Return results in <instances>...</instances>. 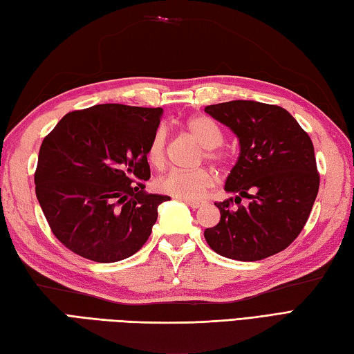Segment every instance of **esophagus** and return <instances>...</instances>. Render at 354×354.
Listing matches in <instances>:
<instances>
[{
    "label": "esophagus",
    "mask_w": 354,
    "mask_h": 354,
    "mask_svg": "<svg viewBox=\"0 0 354 354\" xmlns=\"http://www.w3.org/2000/svg\"><path fill=\"white\" fill-rule=\"evenodd\" d=\"M184 202L189 207H192L193 209H196V208H201L202 205H205L204 201H189V199H184Z\"/></svg>",
    "instance_id": "34e87169"
}]
</instances>
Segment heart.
<instances>
[{"instance_id":"heart-1","label":"heart","mask_w":354,"mask_h":354,"mask_svg":"<svg viewBox=\"0 0 354 354\" xmlns=\"http://www.w3.org/2000/svg\"><path fill=\"white\" fill-rule=\"evenodd\" d=\"M185 129L189 131L202 147H205V158L213 162H222L225 155L219 150L223 140L221 127L207 115H194L185 122ZM165 135L164 127L156 129L147 147L149 162L160 167L165 161ZM213 184V175L207 169L196 170H171L160 176L155 181L158 192L170 194L178 199H198L209 185Z\"/></svg>"}]
</instances>
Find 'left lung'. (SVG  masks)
<instances>
[{
    "mask_svg": "<svg viewBox=\"0 0 354 354\" xmlns=\"http://www.w3.org/2000/svg\"><path fill=\"white\" fill-rule=\"evenodd\" d=\"M207 114L239 138L225 183L237 196L216 202L221 222L207 228L209 248L227 259L257 261L286 250L309 219L319 189L312 140L288 111L254 100L209 104ZM242 197L248 206L232 208Z\"/></svg>",
    "mask_w": 354,
    "mask_h": 354,
    "instance_id": "1",
    "label": "left lung"
}]
</instances>
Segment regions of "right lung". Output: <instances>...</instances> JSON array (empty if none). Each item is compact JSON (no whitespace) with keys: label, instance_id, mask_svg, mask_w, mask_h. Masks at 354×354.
I'll use <instances>...</instances> for the list:
<instances>
[{"label":"right lung","instance_id":"right-lung-1","mask_svg":"<svg viewBox=\"0 0 354 354\" xmlns=\"http://www.w3.org/2000/svg\"><path fill=\"white\" fill-rule=\"evenodd\" d=\"M161 115V108L95 104L68 112L44 138L36 198L53 234L70 251L114 263L147 242L158 207L170 201L146 193L142 184L150 178L147 147Z\"/></svg>","mask_w":354,"mask_h":354}]
</instances>
